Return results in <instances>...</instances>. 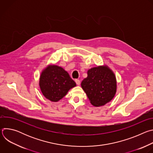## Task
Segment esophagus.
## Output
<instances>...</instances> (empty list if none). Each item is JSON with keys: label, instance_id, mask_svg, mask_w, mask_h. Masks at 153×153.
<instances>
[{"label": "esophagus", "instance_id": "1", "mask_svg": "<svg viewBox=\"0 0 153 153\" xmlns=\"http://www.w3.org/2000/svg\"><path fill=\"white\" fill-rule=\"evenodd\" d=\"M75 82H76V84L78 85H79L80 83V81L79 79H76V80H75Z\"/></svg>", "mask_w": 153, "mask_h": 153}]
</instances>
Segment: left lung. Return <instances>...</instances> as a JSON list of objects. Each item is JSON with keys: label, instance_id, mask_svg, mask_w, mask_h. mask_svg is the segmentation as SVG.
Masks as SVG:
<instances>
[{"label": "left lung", "instance_id": "1", "mask_svg": "<svg viewBox=\"0 0 153 153\" xmlns=\"http://www.w3.org/2000/svg\"><path fill=\"white\" fill-rule=\"evenodd\" d=\"M81 86L91 103L95 106L105 105L112 100L116 92V80L114 73L106 67L93 68Z\"/></svg>", "mask_w": 153, "mask_h": 153}]
</instances>
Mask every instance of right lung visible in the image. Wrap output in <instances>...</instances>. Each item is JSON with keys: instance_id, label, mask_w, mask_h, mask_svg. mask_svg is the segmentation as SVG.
<instances>
[{"instance_id": "right-lung-1", "label": "right lung", "mask_w": 153, "mask_h": 153, "mask_svg": "<svg viewBox=\"0 0 153 153\" xmlns=\"http://www.w3.org/2000/svg\"><path fill=\"white\" fill-rule=\"evenodd\" d=\"M39 85L42 93L47 99L57 102L76 84L62 68L50 65L42 73Z\"/></svg>"}]
</instances>
